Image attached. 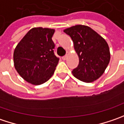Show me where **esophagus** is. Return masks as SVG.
<instances>
[{
  "label": "esophagus",
  "instance_id": "obj_1",
  "mask_svg": "<svg viewBox=\"0 0 124 124\" xmlns=\"http://www.w3.org/2000/svg\"><path fill=\"white\" fill-rule=\"evenodd\" d=\"M67 55H64V56H63L62 57V60H67Z\"/></svg>",
  "mask_w": 124,
  "mask_h": 124
}]
</instances>
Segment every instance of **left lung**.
<instances>
[{"instance_id":"1","label":"left lung","mask_w":124,"mask_h":124,"mask_svg":"<svg viewBox=\"0 0 124 124\" xmlns=\"http://www.w3.org/2000/svg\"><path fill=\"white\" fill-rule=\"evenodd\" d=\"M64 32L71 37L79 57L78 67L72 71L73 76L85 83H92L99 78L110 60L106 41L87 25H76Z\"/></svg>"}]
</instances>
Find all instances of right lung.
Returning a JSON list of instances; mask_svg holds the SVG:
<instances>
[{
	"label": "right lung",
	"instance_id": "right-lung-1",
	"mask_svg": "<svg viewBox=\"0 0 124 124\" xmlns=\"http://www.w3.org/2000/svg\"><path fill=\"white\" fill-rule=\"evenodd\" d=\"M54 29L33 28L23 37L14 51V64L29 83L39 85L53 75L59 58L54 54Z\"/></svg>",
	"mask_w": 124,
	"mask_h": 124
}]
</instances>
